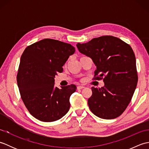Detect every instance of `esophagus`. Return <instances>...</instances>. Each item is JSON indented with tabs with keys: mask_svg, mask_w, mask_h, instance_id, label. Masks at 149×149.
Returning <instances> with one entry per match:
<instances>
[{
	"mask_svg": "<svg viewBox=\"0 0 149 149\" xmlns=\"http://www.w3.org/2000/svg\"><path fill=\"white\" fill-rule=\"evenodd\" d=\"M84 88V86H78L77 87V90H81V89H83V88Z\"/></svg>",
	"mask_w": 149,
	"mask_h": 149,
	"instance_id": "esophagus-1",
	"label": "esophagus"
}]
</instances>
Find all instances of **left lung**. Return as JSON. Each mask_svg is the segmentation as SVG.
I'll list each match as a JSON object with an SVG mask.
<instances>
[{
    "label": "left lung",
    "mask_w": 149,
    "mask_h": 149,
    "mask_svg": "<svg viewBox=\"0 0 149 149\" xmlns=\"http://www.w3.org/2000/svg\"><path fill=\"white\" fill-rule=\"evenodd\" d=\"M79 52L93 60L96 65L94 79H102L104 86L91 88L88 100L91 111L103 119L121 115L130 103L137 86L136 58L131 47L112 36L93 38L77 44Z\"/></svg>",
    "instance_id": "obj_1"
}]
</instances>
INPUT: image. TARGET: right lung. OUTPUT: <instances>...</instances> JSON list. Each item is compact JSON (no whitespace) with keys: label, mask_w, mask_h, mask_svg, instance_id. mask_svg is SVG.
Instances as JSON below:
<instances>
[{"label":"right lung","mask_w":149,"mask_h":149,"mask_svg":"<svg viewBox=\"0 0 149 149\" xmlns=\"http://www.w3.org/2000/svg\"><path fill=\"white\" fill-rule=\"evenodd\" d=\"M75 50L70 44L47 38L27 47L22 54L17 76L19 91L31 115L40 121H56L68 111L76 86L58 88L54 77Z\"/></svg>","instance_id":"right-lung-1"}]
</instances>
